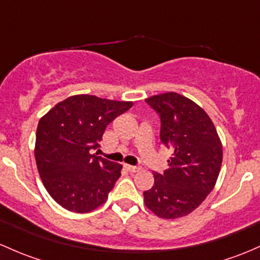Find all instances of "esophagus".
Listing matches in <instances>:
<instances>
[{"label":"esophagus","mask_w":260,"mask_h":260,"mask_svg":"<svg viewBox=\"0 0 260 260\" xmlns=\"http://www.w3.org/2000/svg\"><path fill=\"white\" fill-rule=\"evenodd\" d=\"M124 167H125V169H127V171H129V172H138L139 169V167H136V166H131V165H124Z\"/></svg>","instance_id":"obj_1"}]
</instances>
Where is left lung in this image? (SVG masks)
Here are the masks:
<instances>
[{
  "label": "left lung",
  "mask_w": 260,
  "mask_h": 260,
  "mask_svg": "<svg viewBox=\"0 0 260 260\" xmlns=\"http://www.w3.org/2000/svg\"><path fill=\"white\" fill-rule=\"evenodd\" d=\"M160 116V141L173 149L165 173L143 193L144 204L165 219L184 217L198 208L214 188L223 146L212 119L196 102L176 92L146 98Z\"/></svg>",
  "instance_id": "obj_1"
}]
</instances>
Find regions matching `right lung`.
Returning a JSON list of instances; mask_svg holds the SVG:
<instances>
[{"mask_svg": "<svg viewBox=\"0 0 260 260\" xmlns=\"http://www.w3.org/2000/svg\"><path fill=\"white\" fill-rule=\"evenodd\" d=\"M133 106L92 94L57 103L37 125L35 158L50 196L64 209L88 213L102 206L119 178L122 165L92 154L106 127Z\"/></svg>", "mask_w": 260, "mask_h": 260, "instance_id": "1", "label": "right lung"}]
</instances>
